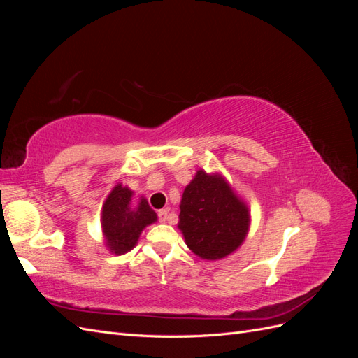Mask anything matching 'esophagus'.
I'll use <instances>...</instances> for the list:
<instances>
[{
    "label": "esophagus",
    "mask_w": 358,
    "mask_h": 358,
    "mask_svg": "<svg viewBox=\"0 0 358 358\" xmlns=\"http://www.w3.org/2000/svg\"><path fill=\"white\" fill-rule=\"evenodd\" d=\"M158 218L161 222H166L169 218V209H161L158 210Z\"/></svg>",
    "instance_id": "esophagus-1"
}]
</instances>
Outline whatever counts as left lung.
<instances>
[{"label": "left lung", "mask_w": 358, "mask_h": 358, "mask_svg": "<svg viewBox=\"0 0 358 358\" xmlns=\"http://www.w3.org/2000/svg\"><path fill=\"white\" fill-rule=\"evenodd\" d=\"M179 208V230L200 258H224L243 243L251 221L248 206L220 173L199 170L183 191Z\"/></svg>", "instance_id": "1"}]
</instances>
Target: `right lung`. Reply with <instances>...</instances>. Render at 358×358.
Instances as JSON below:
<instances>
[{
  "label": "right lung",
  "instance_id": "obj_1",
  "mask_svg": "<svg viewBox=\"0 0 358 358\" xmlns=\"http://www.w3.org/2000/svg\"><path fill=\"white\" fill-rule=\"evenodd\" d=\"M134 192L121 183L110 191L103 204L101 227L110 252L122 255L136 246L140 233L146 225L157 221V213L149 208L145 197L137 206H131Z\"/></svg>",
  "mask_w": 358,
  "mask_h": 358
}]
</instances>
